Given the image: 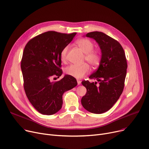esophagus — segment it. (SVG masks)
I'll list each match as a JSON object with an SVG mask.
<instances>
[{"instance_id": "obj_1", "label": "esophagus", "mask_w": 149, "mask_h": 149, "mask_svg": "<svg viewBox=\"0 0 149 149\" xmlns=\"http://www.w3.org/2000/svg\"><path fill=\"white\" fill-rule=\"evenodd\" d=\"M81 81L80 80H77V83H78V85H80V84H81Z\"/></svg>"}]
</instances>
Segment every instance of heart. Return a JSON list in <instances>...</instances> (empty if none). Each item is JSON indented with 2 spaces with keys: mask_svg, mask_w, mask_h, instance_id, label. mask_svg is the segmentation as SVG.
<instances>
[{
  "mask_svg": "<svg viewBox=\"0 0 149 149\" xmlns=\"http://www.w3.org/2000/svg\"><path fill=\"white\" fill-rule=\"evenodd\" d=\"M76 44L85 54L84 61H86L92 67H97L100 64L101 55L100 52L96 49H93V43L88 39H80L76 41ZM69 50V45L65 47L61 53V58L62 62L66 59V56ZM90 72V68L87 63L80 66L71 65L65 69V72L69 76L80 79L84 77Z\"/></svg>",
  "mask_w": 149,
  "mask_h": 149,
  "instance_id": "b5f03b06",
  "label": "heart"
}]
</instances>
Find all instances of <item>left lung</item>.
<instances>
[{"instance_id":"left-lung-1","label":"left lung","mask_w":149,"mask_h":149,"mask_svg":"<svg viewBox=\"0 0 149 149\" xmlns=\"http://www.w3.org/2000/svg\"><path fill=\"white\" fill-rule=\"evenodd\" d=\"M86 36L94 39L101 50V61L89 78L100 81H83L87 92L81 104L88 111L102 114L108 111L123 92L127 67L124 49L117 41L101 32H89Z\"/></svg>"}]
</instances>
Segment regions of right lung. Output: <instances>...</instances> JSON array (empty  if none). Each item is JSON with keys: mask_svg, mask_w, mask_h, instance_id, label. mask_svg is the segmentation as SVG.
Instances as JSON below:
<instances>
[{"mask_svg": "<svg viewBox=\"0 0 149 149\" xmlns=\"http://www.w3.org/2000/svg\"><path fill=\"white\" fill-rule=\"evenodd\" d=\"M77 33L48 31L31 39L26 45L21 62L24 88L29 101L40 113L52 115L61 110L63 94L77 85L68 75L58 81L53 76L62 74L61 53Z\"/></svg>", "mask_w": 149, "mask_h": 149, "instance_id": "1", "label": "right lung"}]
</instances>
